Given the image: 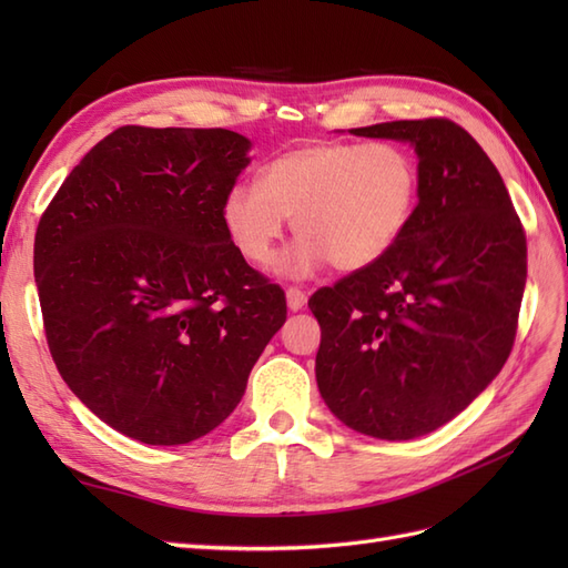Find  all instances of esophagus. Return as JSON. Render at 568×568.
I'll return each instance as SVG.
<instances>
[{"instance_id": "obj_1", "label": "esophagus", "mask_w": 568, "mask_h": 568, "mask_svg": "<svg viewBox=\"0 0 568 568\" xmlns=\"http://www.w3.org/2000/svg\"><path fill=\"white\" fill-rule=\"evenodd\" d=\"M285 297H287V310L291 312H300L307 305V295L300 291V287H287Z\"/></svg>"}]
</instances>
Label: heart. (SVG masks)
<instances>
[{"instance_id":"1","label":"heart","mask_w":568,"mask_h":568,"mask_svg":"<svg viewBox=\"0 0 568 568\" xmlns=\"http://www.w3.org/2000/svg\"><path fill=\"white\" fill-rule=\"evenodd\" d=\"M422 192L415 153L393 141H317L265 163L258 185L224 195L222 222L251 265H268L287 220L297 236L283 271L310 275L324 263L358 273L381 263L413 224Z\"/></svg>"}]
</instances>
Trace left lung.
<instances>
[{"label":"left lung","instance_id":"8db88e82","mask_svg":"<svg viewBox=\"0 0 568 568\" xmlns=\"http://www.w3.org/2000/svg\"><path fill=\"white\" fill-rule=\"evenodd\" d=\"M415 146L422 192L388 256L310 297L317 385L346 427L415 439L488 388L513 352L527 241L498 168L449 119L352 129Z\"/></svg>","mask_w":568,"mask_h":568}]
</instances>
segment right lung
<instances>
[{
  "mask_svg": "<svg viewBox=\"0 0 568 568\" xmlns=\"http://www.w3.org/2000/svg\"><path fill=\"white\" fill-rule=\"evenodd\" d=\"M229 129L122 126L60 185L33 244L48 348L68 388L131 439H200L234 413L285 293L229 239L248 165Z\"/></svg>",
  "mask_w": 568,
  "mask_h": 568,
  "instance_id": "add662e5",
  "label": "right lung"
}]
</instances>
